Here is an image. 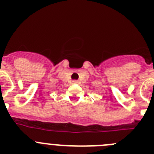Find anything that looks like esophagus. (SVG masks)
<instances>
[{
  "mask_svg": "<svg viewBox=\"0 0 154 154\" xmlns=\"http://www.w3.org/2000/svg\"><path fill=\"white\" fill-rule=\"evenodd\" d=\"M73 83H78V81L77 80H73Z\"/></svg>",
  "mask_w": 154,
  "mask_h": 154,
  "instance_id": "1",
  "label": "esophagus"
}]
</instances>
